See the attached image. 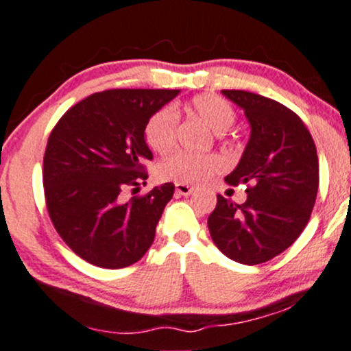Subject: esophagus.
Masks as SVG:
<instances>
[{
	"label": "esophagus",
	"mask_w": 351,
	"mask_h": 351,
	"mask_svg": "<svg viewBox=\"0 0 351 351\" xmlns=\"http://www.w3.org/2000/svg\"><path fill=\"white\" fill-rule=\"evenodd\" d=\"M175 190H176V193L182 195V196H188V195L193 193V186H190V184L182 183V182L175 183Z\"/></svg>",
	"instance_id": "obj_1"
}]
</instances>
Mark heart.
Returning <instances> with one entry per match:
<instances>
[{
	"label": "heart",
	"mask_w": 351,
	"mask_h": 351,
	"mask_svg": "<svg viewBox=\"0 0 351 351\" xmlns=\"http://www.w3.org/2000/svg\"><path fill=\"white\" fill-rule=\"evenodd\" d=\"M186 111L205 123L215 133L221 134L232 128L237 119L233 106L218 95H199L190 101ZM178 114L171 106H163L148 118L145 125V140L153 152L167 155L176 145ZM225 168V160L218 155H188L176 153L158 167V176L163 180L203 184L210 182Z\"/></svg>",
	"instance_id": "heart-1"
}]
</instances>
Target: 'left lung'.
I'll return each instance as SVG.
<instances>
[{"mask_svg":"<svg viewBox=\"0 0 351 351\" xmlns=\"http://www.w3.org/2000/svg\"><path fill=\"white\" fill-rule=\"evenodd\" d=\"M243 108L252 126L228 184H248L241 205L217 196L208 218L213 243L230 260L258 265L295 243L305 230L318 191V155L305 123L275 99L243 90H223Z\"/></svg>","mask_w":351,"mask_h":351,"instance_id":"8db88e82","label":"left lung"}]
</instances>
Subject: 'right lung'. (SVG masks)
Returning <instances> with one entry per match:
<instances>
[{"label":"right lung","instance_id":"1","mask_svg":"<svg viewBox=\"0 0 351 351\" xmlns=\"http://www.w3.org/2000/svg\"><path fill=\"white\" fill-rule=\"evenodd\" d=\"M180 90H106L71 106L48 138L43 158L46 208L73 252L99 268L136 263L155 240L175 184L123 199L146 183L153 160L145 125Z\"/></svg>","mask_w":351,"mask_h":351}]
</instances>
